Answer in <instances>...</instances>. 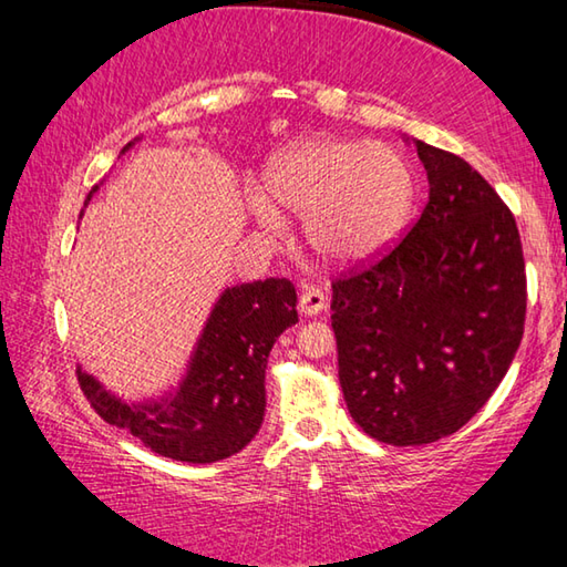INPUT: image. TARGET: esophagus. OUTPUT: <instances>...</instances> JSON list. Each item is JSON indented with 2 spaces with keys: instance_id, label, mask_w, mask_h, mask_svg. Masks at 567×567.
I'll return each mask as SVG.
<instances>
[{
  "instance_id": "obj_1",
  "label": "esophagus",
  "mask_w": 567,
  "mask_h": 567,
  "mask_svg": "<svg viewBox=\"0 0 567 567\" xmlns=\"http://www.w3.org/2000/svg\"><path fill=\"white\" fill-rule=\"evenodd\" d=\"M324 307H328V300H324V295L320 290H315V287L300 295V312L305 318H318Z\"/></svg>"
}]
</instances>
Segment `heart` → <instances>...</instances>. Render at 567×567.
I'll list each match as a JSON object with an SVG mask.
<instances>
[{
    "mask_svg": "<svg viewBox=\"0 0 567 567\" xmlns=\"http://www.w3.org/2000/svg\"><path fill=\"white\" fill-rule=\"evenodd\" d=\"M265 188L245 187L257 223L280 227L287 209L302 219L307 245L330 265H362L405 229L415 179L395 147L350 137H307L270 159Z\"/></svg>",
    "mask_w": 567,
    "mask_h": 567,
    "instance_id": "b5f03b06",
    "label": "heart"
}]
</instances>
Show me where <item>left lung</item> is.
<instances>
[{
  "label": "left lung",
  "mask_w": 567,
  "mask_h": 567,
  "mask_svg": "<svg viewBox=\"0 0 567 567\" xmlns=\"http://www.w3.org/2000/svg\"><path fill=\"white\" fill-rule=\"evenodd\" d=\"M427 205L408 237L332 285L340 385L380 443L457 433L501 385L523 340L525 260L511 209L480 172L427 142Z\"/></svg>",
  "instance_id": "8db88e82"
}]
</instances>
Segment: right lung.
<instances>
[{
	"instance_id": "obj_1",
	"label": "right lung",
	"mask_w": 567,
	"mask_h": 567,
	"mask_svg": "<svg viewBox=\"0 0 567 567\" xmlns=\"http://www.w3.org/2000/svg\"><path fill=\"white\" fill-rule=\"evenodd\" d=\"M140 140L134 137L120 155ZM97 189L100 185L92 187L84 207ZM295 305L292 282L280 277L225 287L179 380L157 395L124 400L82 364H76V378L92 408L110 425L130 430L152 453L195 465L217 463L260 433L267 358L277 338L297 322Z\"/></svg>"
}]
</instances>
